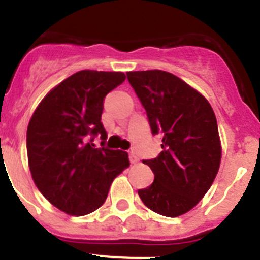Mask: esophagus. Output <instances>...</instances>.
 Returning <instances> with one entry per match:
<instances>
[{
	"label": "esophagus",
	"mask_w": 260,
	"mask_h": 260,
	"mask_svg": "<svg viewBox=\"0 0 260 260\" xmlns=\"http://www.w3.org/2000/svg\"><path fill=\"white\" fill-rule=\"evenodd\" d=\"M128 160H130V162H132V164H137L139 158H138V156L135 155V152H133L132 151V152L128 153Z\"/></svg>",
	"instance_id": "1"
}]
</instances>
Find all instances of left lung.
<instances>
[{
  "label": "left lung",
  "mask_w": 260,
  "mask_h": 260,
  "mask_svg": "<svg viewBox=\"0 0 260 260\" xmlns=\"http://www.w3.org/2000/svg\"><path fill=\"white\" fill-rule=\"evenodd\" d=\"M126 75L146 109L152 134L162 135L160 155L143 160L155 180L138 194L153 212L177 217L199 203L219 172L221 144L215 113L207 99L171 73Z\"/></svg>",
  "instance_id": "1"
}]
</instances>
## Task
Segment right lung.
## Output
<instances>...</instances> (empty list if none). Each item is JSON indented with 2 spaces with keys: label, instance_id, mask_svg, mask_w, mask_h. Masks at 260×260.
Masks as SVG:
<instances>
[{
  "label": "right lung",
  "instance_id": "add662e5",
  "mask_svg": "<svg viewBox=\"0 0 260 260\" xmlns=\"http://www.w3.org/2000/svg\"><path fill=\"white\" fill-rule=\"evenodd\" d=\"M126 79L119 71L82 70L56 86L29 119L27 155L39 191L58 210L83 216L102 207L127 152L104 147L103 102ZM103 142L96 149L93 139Z\"/></svg>",
  "mask_w": 260,
  "mask_h": 260
}]
</instances>
